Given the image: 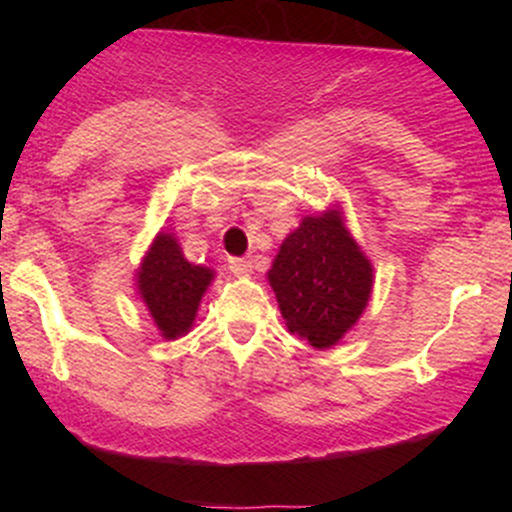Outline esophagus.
<instances>
[{
  "label": "esophagus",
  "instance_id": "obj_1",
  "mask_svg": "<svg viewBox=\"0 0 512 512\" xmlns=\"http://www.w3.org/2000/svg\"><path fill=\"white\" fill-rule=\"evenodd\" d=\"M228 269H231L236 276H250L252 260H245V257H231V260H228Z\"/></svg>",
  "mask_w": 512,
  "mask_h": 512
}]
</instances>
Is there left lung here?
<instances>
[{
    "instance_id": "left-lung-1",
    "label": "left lung",
    "mask_w": 512,
    "mask_h": 512,
    "mask_svg": "<svg viewBox=\"0 0 512 512\" xmlns=\"http://www.w3.org/2000/svg\"><path fill=\"white\" fill-rule=\"evenodd\" d=\"M373 264L351 236L339 204L303 216L281 240L267 281L286 330L315 349L337 346L373 293Z\"/></svg>"
}]
</instances>
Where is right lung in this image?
<instances>
[{"label": "right lung", "mask_w": 512, "mask_h": 512, "mask_svg": "<svg viewBox=\"0 0 512 512\" xmlns=\"http://www.w3.org/2000/svg\"><path fill=\"white\" fill-rule=\"evenodd\" d=\"M216 272L182 255L175 233L158 231L134 272V293L166 342L185 337Z\"/></svg>", "instance_id": "add662e5"}]
</instances>
